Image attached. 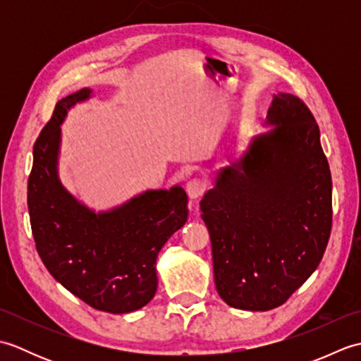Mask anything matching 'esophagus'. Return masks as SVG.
<instances>
[{"mask_svg": "<svg viewBox=\"0 0 361 361\" xmlns=\"http://www.w3.org/2000/svg\"><path fill=\"white\" fill-rule=\"evenodd\" d=\"M186 190L190 198H198L202 197L206 190V183L202 178H192L190 181H188Z\"/></svg>", "mask_w": 361, "mask_h": 361, "instance_id": "34e87169", "label": "esophagus"}]
</instances>
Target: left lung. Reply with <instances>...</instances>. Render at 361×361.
<instances>
[{
    "label": "left lung",
    "instance_id": "8db88e82",
    "mask_svg": "<svg viewBox=\"0 0 361 361\" xmlns=\"http://www.w3.org/2000/svg\"><path fill=\"white\" fill-rule=\"evenodd\" d=\"M265 124L200 202L219 295L251 312L279 307L310 278L332 229L331 169L309 106L279 93Z\"/></svg>",
    "mask_w": 361,
    "mask_h": 361
}]
</instances>
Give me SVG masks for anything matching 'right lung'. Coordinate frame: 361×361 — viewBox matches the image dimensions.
<instances>
[{"label":"right lung","mask_w":361,"mask_h":361,"mask_svg":"<svg viewBox=\"0 0 361 361\" xmlns=\"http://www.w3.org/2000/svg\"><path fill=\"white\" fill-rule=\"evenodd\" d=\"M90 88L63 97L34 144L27 208L42 262L90 307L128 313L157 293V257L188 220L185 189L147 190L119 208L94 212L62 186L57 175L60 124Z\"/></svg>","instance_id":"obj_1"}]
</instances>
